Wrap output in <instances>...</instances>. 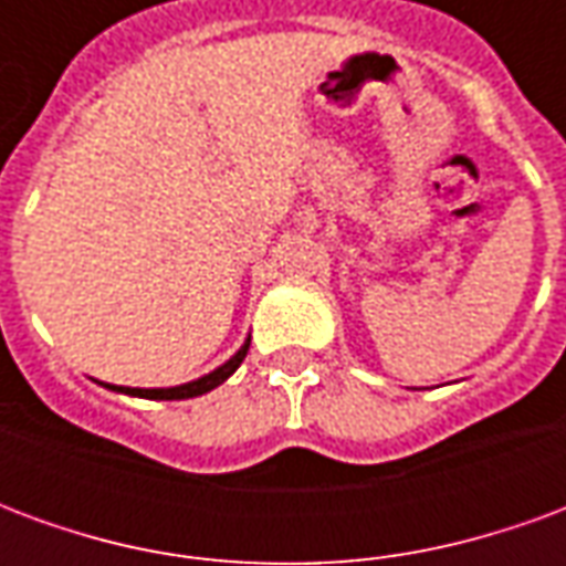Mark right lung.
Masks as SVG:
<instances>
[{"label":"right lung","instance_id":"1","mask_svg":"<svg viewBox=\"0 0 566 566\" xmlns=\"http://www.w3.org/2000/svg\"><path fill=\"white\" fill-rule=\"evenodd\" d=\"M248 345H251V339H245V345L223 367H218L214 373H209V376H202L197 381H187V385H175V388H117V385H105V388L129 394V397H145V400H187V397H199V394H209L211 388H218V385H223V381L233 376L239 364L245 360Z\"/></svg>","mask_w":566,"mask_h":566}]
</instances>
